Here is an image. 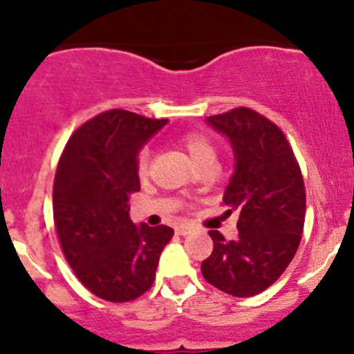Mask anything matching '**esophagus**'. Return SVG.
Returning a JSON list of instances; mask_svg holds the SVG:
<instances>
[{
  "instance_id": "34e87169",
  "label": "esophagus",
  "mask_w": 354,
  "mask_h": 354,
  "mask_svg": "<svg viewBox=\"0 0 354 354\" xmlns=\"http://www.w3.org/2000/svg\"><path fill=\"white\" fill-rule=\"evenodd\" d=\"M190 233H192V226H187V224L176 227V234H181V236H185V234H190Z\"/></svg>"
}]
</instances>
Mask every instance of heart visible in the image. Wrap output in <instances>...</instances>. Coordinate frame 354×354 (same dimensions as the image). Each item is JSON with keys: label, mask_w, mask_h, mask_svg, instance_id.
<instances>
[{"label": "heart", "mask_w": 354, "mask_h": 354, "mask_svg": "<svg viewBox=\"0 0 354 354\" xmlns=\"http://www.w3.org/2000/svg\"><path fill=\"white\" fill-rule=\"evenodd\" d=\"M178 144L190 154L194 162L200 166L203 160L214 157V147L210 144L209 138L205 135L198 133V131H185V133L178 135ZM151 169V151L149 149H142L137 154V173L140 178H145Z\"/></svg>", "instance_id": "heart-1"}]
</instances>
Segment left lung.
Instances as JSON below:
<instances>
[{
  "instance_id": "1",
  "label": "left lung",
  "mask_w": 354,
  "mask_h": 354,
  "mask_svg": "<svg viewBox=\"0 0 354 354\" xmlns=\"http://www.w3.org/2000/svg\"><path fill=\"white\" fill-rule=\"evenodd\" d=\"M226 135L236 169L224 203L240 212L238 238L227 241L209 231L214 250L202 262L209 284L238 298L272 286L298 250L305 224L306 195L301 169L286 135L276 123L250 108L207 118Z\"/></svg>"
}]
</instances>
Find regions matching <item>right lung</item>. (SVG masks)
<instances>
[{"label": "right lung", "mask_w": 354, "mask_h": 354, "mask_svg": "<svg viewBox=\"0 0 354 354\" xmlns=\"http://www.w3.org/2000/svg\"><path fill=\"white\" fill-rule=\"evenodd\" d=\"M167 120L109 109L68 138L53 187L55 227L82 284L113 303L137 299L156 279L169 226H135L128 198L140 190L137 154Z\"/></svg>", "instance_id": "obj_1"}]
</instances>
